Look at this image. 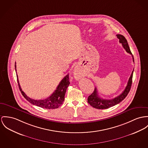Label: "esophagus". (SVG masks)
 <instances>
[{
    "mask_svg": "<svg viewBox=\"0 0 148 148\" xmlns=\"http://www.w3.org/2000/svg\"><path fill=\"white\" fill-rule=\"evenodd\" d=\"M74 75L75 77L76 78H79L80 77V75H81V71H80V70L78 67H75L74 69Z\"/></svg>",
    "mask_w": 148,
    "mask_h": 148,
    "instance_id": "1",
    "label": "esophagus"
}]
</instances>
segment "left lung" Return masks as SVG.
<instances>
[{"label": "left lung", "instance_id": "left-lung-1", "mask_svg": "<svg viewBox=\"0 0 148 148\" xmlns=\"http://www.w3.org/2000/svg\"><path fill=\"white\" fill-rule=\"evenodd\" d=\"M116 36L118 39L119 40V43L122 45L123 47L125 48L127 52L129 53L132 55L133 61L134 62V56L130 51V47L128 46V42L125 38V37L121 34H117ZM133 70L131 75L129 78V80L127 83V85L125 89V90L122 92V93L118 96L117 97H115L114 99H110V100H106L103 99L101 97H100L98 95L97 93V88L95 87V90L91 94L90 96H88L87 101L90 104L92 107L98 109H108L110 107H112L114 105L119 103V102H121L122 100H123L125 98V97L127 96L129 92L130 91L131 85H132V77H133V73H134Z\"/></svg>", "mask_w": 148, "mask_h": 148}]
</instances>
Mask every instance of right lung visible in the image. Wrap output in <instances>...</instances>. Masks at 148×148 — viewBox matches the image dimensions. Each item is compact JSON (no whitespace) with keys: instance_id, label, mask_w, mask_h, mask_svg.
<instances>
[{"instance_id":"add662e5","label":"right lung","mask_w":148,"mask_h":148,"mask_svg":"<svg viewBox=\"0 0 148 148\" xmlns=\"http://www.w3.org/2000/svg\"><path fill=\"white\" fill-rule=\"evenodd\" d=\"M14 66H15V70L16 71V63ZM17 82L18 84L19 89L21 91L23 96L28 101H29L31 103L33 104L34 105H36L37 106H39L42 108L48 109H56L58 108L60 106H61V105L62 104L65 99V95L66 93V91L70 84L68 74L62 79L61 80V81L58 85L56 90L53 92V93L50 96H49L46 99L36 100H34L29 97L23 92L19 83L17 74Z\"/></svg>"}]
</instances>
